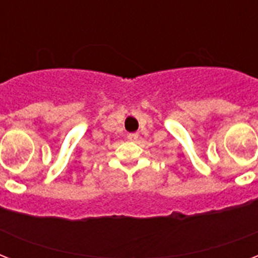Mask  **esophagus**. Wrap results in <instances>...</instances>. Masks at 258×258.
Segmentation results:
<instances>
[{
    "label": "esophagus",
    "instance_id": "esophagus-1",
    "mask_svg": "<svg viewBox=\"0 0 258 258\" xmlns=\"http://www.w3.org/2000/svg\"><path fill=\"white\" fill-rule=\"evenodd\" d=\"M127 139H128L130 142H137L138 139H139V134H128V135H127Z\"/></svg>",
    "mask_w": 258,
    "mask_h": 258
}]
</instances>
